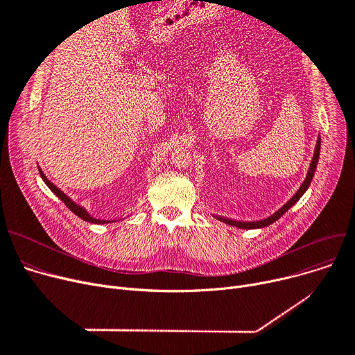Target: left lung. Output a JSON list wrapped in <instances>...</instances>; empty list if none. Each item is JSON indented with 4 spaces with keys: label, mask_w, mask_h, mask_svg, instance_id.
Listing matches in <instances>:
<instances>
[{
    "label": "left lung",
    "mask_w": 355,
    "mask_h": 355,
    "mask_svg": "<svg viewBox=\"0 0 355 355\" xmlns=\"http://www.w3.org/2000/svg\"><path fill=\"white\" fill-rule=\"evenodd\" d=\"M320 151H321V137H318V139H316L313 157H312V161H311L309 168H308V174H306V178L304 180V182L301 184L300 190H297V191L292 196V198L288 200L281 209H279L277 211H275L273 214H270L269 217L262 218V220H256V221H240V220H233V218L217 216V214H213V217L217 218V220H220V221H223V223H226V225H230V226H234V227H239V229H246V230H250V229H262V227H266V226L272 225V223H275L276 220L281 218V217L293 206V204L305 194V191L308 190V187L311 185V181H312V178H313V174H315V170H316V165H318Z\"/></svg>",
    "instance_id": "obj_1"
}]
</instances>
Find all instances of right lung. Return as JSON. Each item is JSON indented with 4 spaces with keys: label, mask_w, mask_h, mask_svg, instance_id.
<instances>
[{
    "label": "right lung",
    "mask_w": 355,
    "mask_h": 355,
    "mask_svg": "<svg viewBox=\"0 0 355 355\" xmlns=\"http://www.w3.org/2000/svg\"><path fill=\"white\" fill-rule=\"evenodd\" d=\"M37 166H39V164H37ZM39 171H40V177L43 178V181L46 182L47 187L66 204V206L70 209V211H73L74 214H76L78 217H80L82 220L89 221V223H95V225H105V223H114V221H116V220H101V218H95L93 216H90L89 211H87L85 207L79 206L78 202H74L69 196H66V194L58 187V185H54V184L44 175V173L42 171L40 166H39Z\"/></svg>",
    "instance_id": "add662e5"
}]
</instances>
